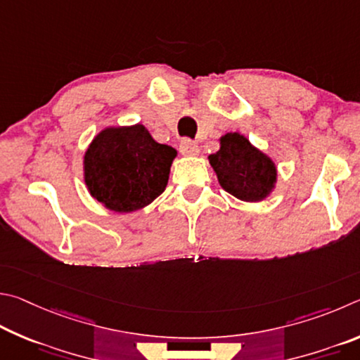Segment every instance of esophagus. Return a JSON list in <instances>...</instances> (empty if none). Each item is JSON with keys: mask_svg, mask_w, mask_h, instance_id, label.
Listing matches in <instances>:
<instances>
[{"mask_svg": "<svg viewBox=\"0 0 360 360\" xmlns=\"http://www.w3.org/2000/svg\"><path fill=\"white\" fill-rule=\"evenodd\" d=\"M180 151H181V155H185V156H196L199 153V147L194 141H190V139H184V141L180 142Z\"/></svg>", "mask_w": 360, "mask_h": 360, "instance_id": "esophagus-1", "label": "esophagus"}]
</instances>
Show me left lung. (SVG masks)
Segmentation results:
<instances>
[{"label":"left lung","mask_w":360,"mask_h":360,"mask_svg":"<svg viewBox=\"0 0 360 360\" xmlns=\"http://www.w3.org/2000/svg\"><path fill=\"white\" fill-rule=\"evenodd\" d=\"M219 150L209 156L219 185L245 202H259L274 191L276 167L272 158L251 145L238 132H228L219 139Z\"/></svg>","instance_id":"left-lung-1"}]
</instances>
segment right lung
<instances>
[{
  "instance_id": "right-lung-1",
  "label": "right lung",
  "mask_w": 360,
  "mask_h": 360,
  "mask_svg": "<svg viewBox=\"0 0 360 360\" xmlns=\"http://www.w3.org/2000/svg\"><path fill=\"white\" fill-rule=\"evenodd\" d=\"M175 156L176 150L158 143L143 124L110 126L85 151V185L105 209L136 212L166 190Z\"/></svg>"
}]
</instances>
